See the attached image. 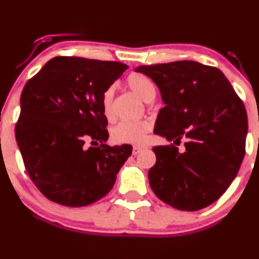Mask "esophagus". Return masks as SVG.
<instances>
[{
  "mask_svg": "<svg viewBox=\"0 0 259 259\" xmlns=\"http://www.w3.org/2000/svg\"><path fill=\"white\" fill-rule=\"evenodd\" d=\"M141 149H142V147H140V146H134V147H133V155L139 154L140 152H141Z\"/></svg>",
  "mask_w": 259,
  "mask_h": 259,
  "instance_id": "1",
  "label": "esophagus"
}]
</instances>
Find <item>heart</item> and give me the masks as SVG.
I'll return each mask as SVG.
<instances>
[{
  "label": "heart",
  "mask_w": 259,
  "mask_h": 259,
  "mask_svg": "<svg viewBox=\"0 0 259 259\" xmlns=\"http://www.w3.org/2000/svg\"><path fill=\"white\" fill-rule=\"evenodd\" d=\"M126 84L134 94L138 95L142 101L151 102L155 98L157 90L153 82L141 73L130 74L126 79ZM112 100H113V88L106 89L102 95L101 105L102 112L108 119L113 117ZM151 129L152 124L149 120H123L112 129L111 138L112 141L118 145H142Z\"/></svg>",
  "instance_id": "heart-1"
}]
</instances>
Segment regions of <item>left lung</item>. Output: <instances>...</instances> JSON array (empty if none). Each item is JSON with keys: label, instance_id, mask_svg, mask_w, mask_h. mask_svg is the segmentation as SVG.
I'll return each mask as SVG.
<instances>
[{"label": "left lung", "instance_id": "8db88e82", "mask_svg": "<svg viewBox=\"0 0 259 259\" xmlns=\"http://www.w3.org/2000/svg\"><path fill=\"white\" fill-rule=\"evenodd\" d=\"M160 90L165 106L154 133L185 147L155 146L148 171L152 191L170 206L197 211L228 189L245 155L247 114L219 68L183 60L139 66Z\"/></svg>", "mask_w": 259, "mask_h": 259}]
</instances>
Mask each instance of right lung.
Listing matches in <instances>:
<instances>
[{"label": "right lung", "mask_w": 259, "mask_h": 259, "mask_svg": "<svg viewBox=\"0 0 259 259\" xmlns=\"http://www.w3.org/2000/svg\"><path fill=\"white\" fill-rule=\"evenodd\" d=\"M126 65L57 57L25 84L15 139L25 169L49 200L71 207L93 204L111 191L132 155L129 145H105V90ZM100 145L85 147V142Z\"/></svg>", "instance_id": "right-lung-1"}]
</instances>
